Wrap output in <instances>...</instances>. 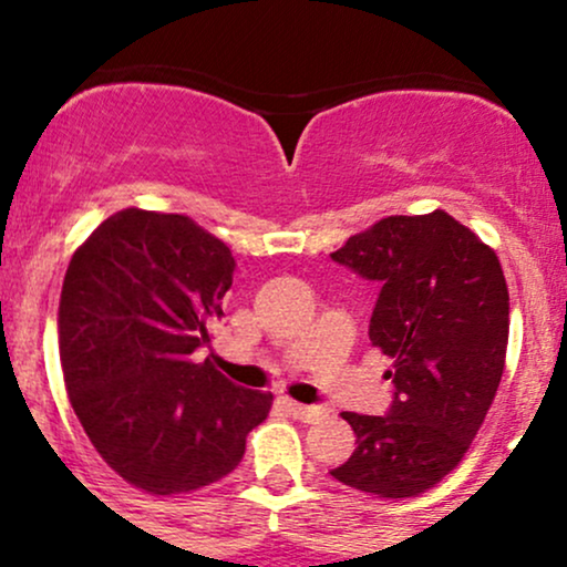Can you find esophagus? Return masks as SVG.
I'll list each match as a JSON object with an SVG mask.
<instances>
[{
	"mask_svg": "<svg viewBox=\"0 0 567 567\" xmlns=\"http://www.w3.org/2000/svg\"><path fill=\"white\" fill-rule=\"evenodd\" d=\"M285 405H288V410L296 415V419L306 421V424H315V421H320L324 415V410L317 405H301V402H292V400H285Z\"/></svg>",
	"mask_w": 567,
	"mask_h": 567,
	"instance_id": "obj_1",
	"label": "esophagus"
}]
</instances>
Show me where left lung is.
Segmentation results:
<instances>
[{
    "label": "left lung",
    "mask_w": 567,
    "mask_h": 567,
    "mask_svg": "<svg viewBox=\"0 0 567 567\" xmlns=\"http://www.w3.org/2000/svg\"><path fill=\"white\" fill-rule=\"evenodd\" d=\"M330 258L379 282L368 333L394 360L392 405L341 413L357 447L330 474L379 498L419 496L464 458L493 405L509 341L504 271L445 210L383 218Z\"/></svg>",
    "instance_id": "obj_1"
}]
</instances>
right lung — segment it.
<instances>
[{
    "label": "right lung",
    "mask_w": 567,
    "mask_h": 567,
    "mask_svg": "<svg viewBox=\"0 0 567 567\" xmlns=\"http://www.w3.org/2000/svg\"><path fill=\"white\" fill-rule=\"evenodd\" d=\"M231 277L229 247L192 218L135 207L103 220L66 269L58 349L71 408L101 458L152 496L218 483L269 415V392L194 362Z\"/></svg>",
    "instance_id": "obj_1"
}]
</instances>
